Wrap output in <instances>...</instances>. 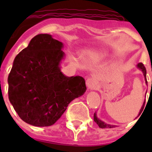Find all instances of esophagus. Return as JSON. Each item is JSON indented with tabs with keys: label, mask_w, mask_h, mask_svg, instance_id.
<instances>
[{
	"label": "esophagus",
	"mask_w": 152,
	"mask_h": 152,
	"mask_svg": "<svg viewBox=\"0 0 152 152\" xmlns=\"http://www.w3.org/2000/svg\"><path fill=\"white\" fill-rule=\"evenodd\" d=\"M86 85H87V87L89 89L94 88L95 86H96V80H95L94 78H93V77H89V78H88L87 80H86Z\"/></svg>",
	"instance_id": "34e87169"
}]
</instances>
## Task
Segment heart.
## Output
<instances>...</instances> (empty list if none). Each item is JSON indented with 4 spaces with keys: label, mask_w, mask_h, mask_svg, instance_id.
Here are the masks:
<instances>
[{
    "label": "heart",
    "mask_w": 152,
    "mask_h": 152,
    "mask_svg": "<svg viewBox=\"0 0 152 152\" xmlns=\"http://www.w3.org/2000/svg\"><path fill=\"white\" fill-rule=\"evenodd\" d=\"M94 56H99V55H94Z\"/></svg>",
    "instance_id": "heart-1"
}]
</instances>
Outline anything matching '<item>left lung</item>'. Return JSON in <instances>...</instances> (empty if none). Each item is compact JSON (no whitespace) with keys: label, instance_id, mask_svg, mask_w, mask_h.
Masks as SVG:
<instances>
[{"label":"left lung","instance_id":"left-lung-1","mask_svg":"<svg viewBox=\"0 0 152 152\" xmlns=\"http://www.w3.org/2000/svg\"><path fill=\"white\" fill-rule=\"evenodd\" d=\"M138 68H140L141 70L142 71V72H143V74H144V76H145V82L146 84H147V80H146V68L144 66V64H142V62L139 63L138 64ZM152 84V82H151ZM145 101L144 102V103H143V106L142 107V109L140 110V113H139V114H141V113L142 112V110H143V109H144V106H145ZM94 120L95 123H96V124L98 125V126L100 127V128L101 129H106V128H113V127H115L116 126H113V125H109V124H107V123H103V122H102L101 120H100V119H98L97 117H96V114L94 113Z\"/></svg>","mask_w":152,"mask_h":152}]
</instances>
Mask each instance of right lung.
Returning a JSON list of instances; mask_svg holds the SVG:
<instances>
[{
    "instance_id": "add662e5",
    "label": "right lung",
    "mask_w": 152,
    "mask_h": 152,
    "mask_svg": "<svg viewBox=\"0 0 152 152\" xmlns=\"http://www.w3.org/2000/svg\"><path fill=\"white\" fill-rule=\"evenodd\" d=\"M62 46L51 35L39 34L13 61L7 80L8 96L26 123L52 126L87 90L82 77H66L60 71Z\"/></svg>"
}]
</instances>
